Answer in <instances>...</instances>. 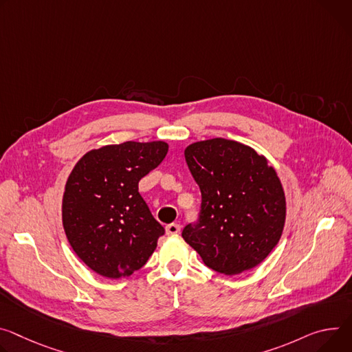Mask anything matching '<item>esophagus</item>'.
Returning <instances> with one entry per match:
<instances>
[{
  "label": "esophagus",
  "mask_w": 352,
  "mask_h": 352,
  "mask_svg": "<svg viewBox=\"0 0 352 352\" xmlns=\"http://www.w3.org/2000/svg\"><path fill=\"white\" fill-rule=\"evenodd\" d=\"M181 232V228L179 225H177V223H171V225H167L166 226V233L168 236H175V234H179Z\"/></svg>",
  "instance_id": "obj_1"
}]
</instances>
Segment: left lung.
I'll return each instance as SVG.
<instances>
[{"label":"left lung","mask_w":352,"mask_h":352,"mask_svg":"<svg viewBox=\"0 0 352 352\" xmlns=\"http://www.w3.org/2000/svg\"><path fill=\"white\" fill-rule=\"evenodd\" d=\"M188 168L199 185V220L182 230L209 268L237 275L263 263L278 244L286 217L282 184L268 160L228 139L189 144Z\"/></svg>","instance_id":"1"}]
</instances>
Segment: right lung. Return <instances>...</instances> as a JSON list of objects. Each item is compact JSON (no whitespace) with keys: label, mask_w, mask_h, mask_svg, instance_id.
Instances as JSON below:
<instances>
[{"label":"right lung","mask_w":352,"mask_h":352,"mask_svg":"<svg viewBox=\"0 0 352 352\" xmlns=\"http://www.w3.org/2000/svg\"><path fill=\"white\" fill-rule=\"evenodd\" d=\"M166 142H124L85 153L70 173L61 217L78 258L109 279L140 270L164 234L139 181L167 155Z\"/></svg>","instance_id":"obj_1"}]
</instances>
